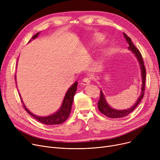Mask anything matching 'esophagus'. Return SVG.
<instances>
[{
	"label": "esophagus",
	"mask_w": 160,
	"mask_h": 160,
	"mask_svg": "<svg viewBox=\"0 0 160 160\" xmlns=\"http://www.w3.org/2000/svg\"><path fill=\"white\" fill-rule=\"evenodd\" d=\"M82 83V84L83 86H87V85L90 84V83H91V78L87 77V78H83Z\"/></svg>",
	"instance_id": "obj_1"
}]
</instances>
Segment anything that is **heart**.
I'll use <instances>...</instances> for the list:
<instances>
[{
    "mask_svg": "<svg viewBox=\"0 0 160 160\" xmlns=\"http://www.w3.org/2000/svg\"><path fill=\"white\" fill-rule=\"evenodd\" d=\"M103 40H104V38L102 37V35L97 34V35L95 36V37L94 38V43H93V44H94V45L96 46V45H98L99 43H102ZM102 59H100V60H98L97 62L96 65H97V67H98V66H100V65L102 64Z\"/></svg>",
    "mask_w": 160,
    "mask_h": 160,
    "instance_id": "obj_1",
    "label": "heart"
}]
</instances>
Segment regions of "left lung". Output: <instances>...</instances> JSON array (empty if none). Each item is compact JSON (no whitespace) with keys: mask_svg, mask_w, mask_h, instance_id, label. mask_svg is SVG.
<instances>
[{"mask_svg":"<svg viewBox=\"0 0 160 160\" xmlns=\"http://www.w3.org/2000/svg\"><path fill=\"white\" fill-rule=\"evenodd\" d=\"M123 35L129 45L128 49L131 50L132 52L134 54V56H136L139 62V64L140 66V69H141V74L142 85H141L140 95L139 96L138 100H136V103L134 104L132 107L127 108V110H116V109L112 108L110 105H109L106 102V97L103 93L102 91L100 90V96L98 102V110L100 112L103 113L104 115L107 116L108 117H110V118H114V119L121 118V117L127 116L128 114L132 112V111L135 110L136 108L140 103V101L144 96V91H145V86L146 70H145V67L144 65L143 60H142V56L139 52V50L132 43L131 39L128 36H127V35L124 33H123Z\"/></svg>","mask_w":160,"mask_h":160,"instance_id":"1","label":"left lung"}]
</instances>
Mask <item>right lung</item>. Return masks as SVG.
<instances>
[{
	"label": "right lung",
	"instance_id": "right-lung-1",
	"mask_svg": "<svg viewBox=\"0 0 160 160\" xmlns=\"http://www.w3.org/2000/svg\"><path fill=\"white\" fill-rule=\"evenodd\" d=\"M40 32L37 33L36 35L33 36L32 39L29 41L28 43L32 41V39H35L38 38L39 36ZM16 79V77H15ZM77 85H78V82H75L68 89V90L67 91L64 97V98L63 100V102L62 104L61 107L59 108V110L55 112L54 113L48 116L45 117H40L38 116L35 114L32 113L31 112H30L28 109L27 108L26 106L24 105L22 99L21 97V95L19 93V95L21 97V102L23 104V106L25 109V110L31 116H32L33 118L38 120V121L45 124L47 125H54V124H60L61 123H63L65 121H66L68 118L69 114L71 111V108H72V104L73 102V99H74V96L75 95L76 91H77Z\"/></svg>",
	"mask_w": 160,
	"mask_h": 160
}]
</instances>
